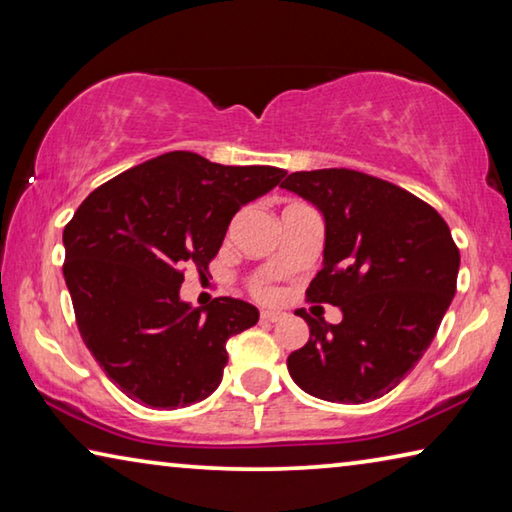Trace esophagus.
I'll return each instance as SVG.
<instances>
[{"instance_id":"1","label":"esophagus","mask_w":512,"mask_h":512,"mask_svg":"<svg viewBox=\"0 0 512 512\" xmlns=\"http://www.w3.org/2000/svg\"><path fill=\"white\" fill-rule=\"evenodd\" d=\"M284 318V311H277V309H264L262 311V320H268V323H277V320Z\"/></svg>"}]
</instances>
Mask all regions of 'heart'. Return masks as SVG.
<instances>
[{"label":"heart","instance_id":"b5f03b06","mask_svg":"<svg viewBox=\"0 0 512 512\" xmlns=\"http://www.w3.org/2000/svg\"><path fill=\"white\" fill-rule=\"evenodd\" d=\"M259 293H262V296H268V293H271V289H268V287H262V289H259Z\"/></svg>","mask_w":512,"mask_h":512}]
</instances>
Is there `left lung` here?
<instances>
[{
	"mask_svg": "<svg viewBox=\"0 0 512 512\" xmlns=\"http://www.w3.org/2000/svg\"><path fill=\"white\" fill-rule=\"evenodd\" d=\"M280 187L323 214V268L307 298L343 314L329 325L298 311L309 341L289 354V375L325 402L377 400L415 368L452 305V232L431 205L361 171H296Z\"/></svg>",
	"mask_w": 512,
	"mask_h": 512,
	"instance_id": "obj_1",
	"label": "left lung"
}]
</instances>
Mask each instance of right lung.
Here are the masks:
<instances>
[{
  "mask_svg": "<svg viewBox=\"0 0 512 512\" xmlns=\"http://www.w3.org/2000/svg\"><path fill=\"white\" fill-rule=\"evenodd\" d=\"M284 176L171 151L94 189L65 225L63 275L81 339L131 400L178 409L221 384L225 343L259 311L235 298L180 300L183 266L207 271L232 216Z\"/></svg>",
  "mask_w": 512,
  "mask_h": 512,
  "instance_id": "add662e5",
  "label": "right lung"
}]
</instances>
